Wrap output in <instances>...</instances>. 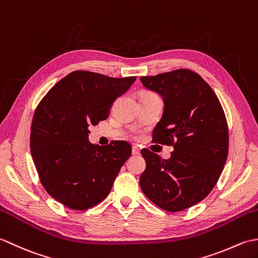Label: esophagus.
I'll list each match as a JSON object with an SVG mask.
<instances>
[{
    "instance_id": "esophagus-1",
    "label": "esophagus",
    "mask_w": 258,
    "mask_h": 258,
    "mask_svg": "<svg viewBox=\"0 0 258 258\" xmlns=\"http://www.w3.org/2000/svg\"><path fill=\"white\" fill-rule=\"evenodd\" d=\"M139 153H140L139 147L138 146H134L133 147V154H134V156H137V154H139Z\"/></svg>"
}]
</instances>
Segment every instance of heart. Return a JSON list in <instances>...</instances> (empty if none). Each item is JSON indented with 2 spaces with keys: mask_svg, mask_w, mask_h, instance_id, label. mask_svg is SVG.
I'll use <instances>...</instances> for the list:
<instances>
[{
  "mask_svg": "<svg viewBox=\"0 0 258 258\" xmlns=\"http://www.w3.org/2000/svg\"><path fill=\"white\" fill-rule=\"evenodd\" d=\"M147 95H152V94H145L144 96H147Z\"/></svg>",
  "mask_w": 258,
  "mask_h": 258,
  "instance_id": "b5f03b06",
  "label": "heart"
}]
</instances>
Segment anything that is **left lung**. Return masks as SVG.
<instances>
[{"mask_svg":"<svg viewBox=\"0 0 258 258\" xmlns=\"http://www.w3.org/2000/svg\"><path fill=\"white\" fill-rule=\"evenodd\" d=\"M140 81L164 102L152 141L174 149L168 160L142 149L146 170L140 176L141 190L162 210L183 211L208 197L220 179L228 154L225 113L210 85L190 70Z\"/></svg>","mask_w":258,"mask_h":258,"instance_id":"1","label":"left lung"}]
</instances>
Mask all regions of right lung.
I'll use <instances>...</instances> for the list:
<instances>
[{"label":"right lung","instance_id":"1","mask_svg":"<svg viewBox=\"0 0 258 258\" xmlns=\"http://www.w3.org/2000/svg\"><path fill=\"white\" fill-rule=\"evenodd\" d=\"M136 79L76 71L38 104L31 125L33 161L45 190L66 208L84 211L100 203L130 157L127 141L91 145L88 127L107 119L112 102Z\"/></svg>","mask_w":258,"mask_h":258}]
</instances>
